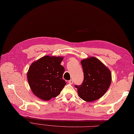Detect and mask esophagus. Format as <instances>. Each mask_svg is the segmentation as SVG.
Returning a JSON list of instances; mask_svg holds the SVG:
<instances>
[{"instance_id":"34e87169","label":"esophagus","mask_w":134,"mask_h":134,"mask_svg":"<svg viewBox=\"0 0 134 134\" xmlns=\"http://www.w3.org/2000/svg\"><path fill=\"white\" fill-rule=\"evenodd\" d=\"M73 80H69V81H68V82H69V84H71V85H72V83H73Z\"/></svg>"}]
</instances>
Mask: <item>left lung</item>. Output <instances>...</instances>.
Here are the masks:
<instances>
[{"instance_id":"obj_1","label":"left lung","mask_w":134,"mask_h":134,"mask_svg":"<svg viewBox=\"0 0 134 134\" xmlns=\"http://www.w3.org/2000/svg\"><path fill=\"white\" fill-rule=\"evenodd\" d=\"M84 80L77 89L80 98L92 102L101 98L110 87L112 75L109 68L95 57H91L81 62Z\"/></svg>"}]
</instances>
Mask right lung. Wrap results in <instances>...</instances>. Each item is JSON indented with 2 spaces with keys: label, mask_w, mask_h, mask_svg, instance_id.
<instances>
[{
  "label": "right lung",
  "mask_w": 134,
  "mask_h": 134,
  "mask_svg": "<svg viewBox=\"0 0 134 134\" xmlns=\"http://www.w3.org/2000/svg\"><path fill=\"white\" fill-rule=\"evenodd\" d=\"M63 58L46 55L30 66L27 80L31 90L37 98L48 101L60 94L66 84L63 79L65 69L60 65Z\"/></svg>",
  "instance_id": "obj_1"
}]
</instances>
